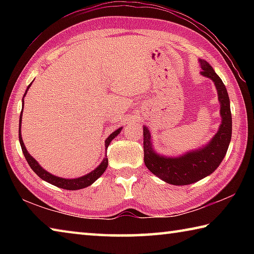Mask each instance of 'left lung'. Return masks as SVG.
Listing matches in <instances>:
<instances>
[{
  "label": "left lung",
  "instance_id": "1",
  "mask_svg": "<svg viewBox=\"0 0 254 254\" xmlns=\"http://www.w3.org/2000/svg\"><path fill=\"white\" fill-rule=\"evenodd\" d=\"M199 66L201 68L200 75L213 80L221 105L222 122L212 139L203 147L180 156H165L156 151L152 144L151 131L145 126L143 127L145 166L163 182L176 186L194 184L214 173L224 159L231 142L232 114L230 97L225 85L206 60L199 59Z\"/></svg>",
  "mask_w": 254,
  "mask_h": 254
}]
</instances>
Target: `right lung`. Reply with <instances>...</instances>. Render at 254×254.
Segmentation results:
<instances>
[{
    "label": "right lung",
    "mask_w": 254,
    "mask_h": 254,
    "mask_svg": "<svg viewBox=\"0 0 254 254\" xmlns=\"http://www.w3.org/2000/svg\"><path fill=\"white\" fill-rule=\"evenodd\" d=\"M32 85V83L30 84L28 87H27V91H25L23 98H22V111H21V114H20V121H19V141H20V144H21V148H22V152L25 157V160L28 161L29 166L31 167V169L36 173L39 177L45 180V182L49 183L51 185H54L56 187H59V188H63V189H67V190H78V189L81 188H86L88 186H91L93 183H95L96 180L101 177V176L104 174V171L107 168V165H109V160H107L106 156L103 158L102 162L98 165L95 169L91 173H88L87 175H84L81 176V177L78 178H62V177H58V176H55L53 174H50L49 171L45 170L42 167L39 165V162H38L36 159H34L31 154L28 152L27 148H25L24 142L22 140V135H21V121H22V112H23V106H24V97L27 95L28 93V89L30 88V86ZM122 127L118 128V130H115L113 133H111L109 135V137L105 140V149H107L109 147L111 141L115 139L119 134L120 132H121Z\"/></svg>",
    "instance_id": "1"
}]
</instances>
